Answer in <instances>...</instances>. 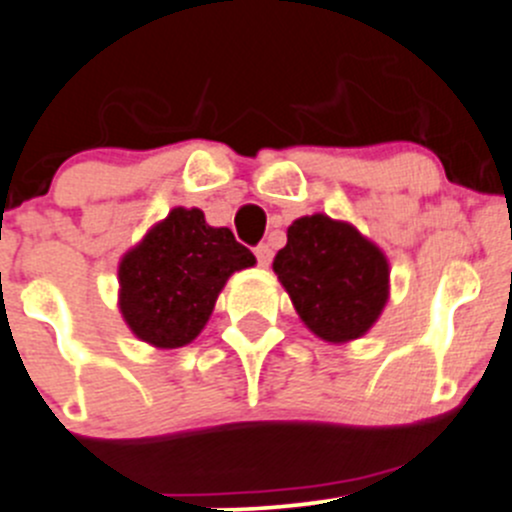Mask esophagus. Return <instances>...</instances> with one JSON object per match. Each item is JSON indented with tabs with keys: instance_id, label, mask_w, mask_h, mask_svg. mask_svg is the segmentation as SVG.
<instances>
[{
	"instance_id": "1",
	"label": "esophagus",
	"mask_w": 512,
	"mask_h": 512,
	"mask_svg": "<svg viewBox=\"0 0 512 512\" xmlns=\"http://www.w3.org/2000/svg\"><path fill=\"white\" fill-rule=\"evenodd\" d=\"M256 258H258V266H263L266 268L268 263H271V258H273V251H271V246H266V244H261V246H256Z\"/></svg>"
}]
</instances>
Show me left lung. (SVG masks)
I'll list each match as a JSON object with an SVG mask.
<instances>
[{"label":"left lung","instance_id":"1","mask_svg":"<svg viewBox=\"0 0 512 512\" xmlns=\"http://www.w3.org/2000/svg\"><path fill=\"white\" fill-rule=\"evenodd\" d=\"M286 236L273 273L303 326L326 343L366 336L391 296V263L381 246L326 214L301 216Z\"/></svg>","mask_w":512,"mask_h":512}]
</instances>
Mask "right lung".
Masks as SVG:
<instances>
[{"label":"right lung","instance_id":"add662e5","mask_svg":"<svg viewBox=\"0 0 512 512\" xmlns=\"http://www.w3.org/2000/svg\"><path fill=\"white\" fill-rule=\"evenodd\" d=\"M256 256L201 209L176 206L119 261V311L129 331L169 351L194 341L214 313L231 273Z\"/></svg>","mask_w":512,"mask_h":512}]
</instances>
